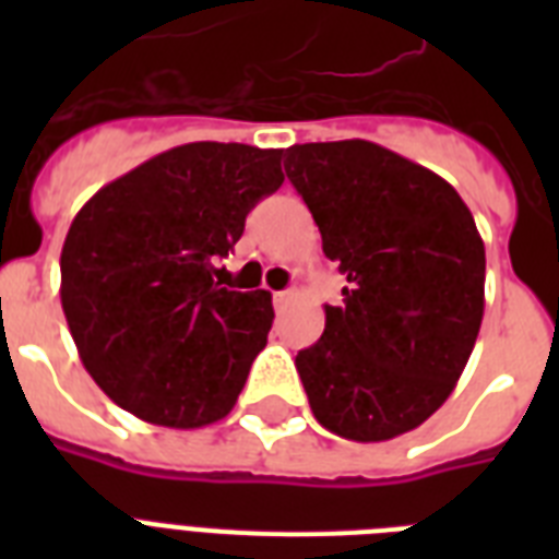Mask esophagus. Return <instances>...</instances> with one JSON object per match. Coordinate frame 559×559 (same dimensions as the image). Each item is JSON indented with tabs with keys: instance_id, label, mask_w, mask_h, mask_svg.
Returning <instances> with one entry per match:
<instances>
[{
	"instance_id": "esophagus-1",
	"label": "esophagus",
	"mask_w": 559,
	"mask_h": 559,
	"mask_svg": "<svg viewBox=\"0 0 559 559\" xmlns=\"http://www.w3.org/2000/svg\"><path fill=\"white\" fill-rule=\"evenodd\" d=\"M272 301H275V310H287V305L289 301H293V293H289V289H281V293H275V296H272Z\"/></svg>"
}]
</instances>
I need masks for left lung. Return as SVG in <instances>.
Returning a JSON list of instances; mask_svg holds the SVG:
<instances>
[{"label":"left lung","instance_id":"1","mask_svg":"<svg viewBox=\"0 0 559 559\" xmlns=\"http://www.w3.org/2000/svg\"><path fill=\"white\" fill-rule=\"evenodd\" d=\"M289 182L348 278L296 368L316 420L348 441L412 432L450 397L485 316V243L459 191L380 144H296Z\"/></svg>","mask_w":559,"mask_h":559}]
</instances>
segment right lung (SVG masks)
Here are the masks:
<instances>
[{
	"label": "right lung",
	"instance_id": "1",
	"mask_svg": "<svg viewBox=\"0 0 559 559\" xmlns=\"http://www.w3.org/2000/svg\"><path fill=\"white\" fill-rule=\"evenodd\" d=\"M281 182V151L193 142L78 211L60 252V301L83 368L130 415L200 429L235 408L275 313L266 289L219 287L211 261Z\"/></svg>",
	"mask_w": 559,
	"mask_h": 559
}]
</instances>
